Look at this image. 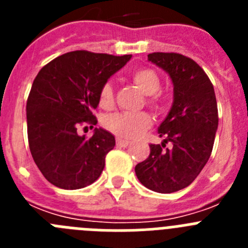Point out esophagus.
<instances>
[{"mask_svg":"<svg viewBox=\"0 0 248 248\" xmlns=\"http://www.w3.org/2000/svg\"><path fill=\"white\" fill-rule=\"evenodd\" d=\"M130 144V141L128 140H124V139H120V138H117V145L120 146V148H125Z\"/></svg>","mask_w":248,"mask_h":248,"instance_id":"34e87169","label":"esophagus"}]
</instances>
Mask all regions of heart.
I'll list each match as a JSON object with an SVG mask.
<instances>
[{
	"label": "heart",
	"instance_id": "obj_1",
	"mask_svg": "<svg viewBox=\"0 0 248 248\" xmlns=\"http://www.w3.org/2000/svg\"><path fill=\"white\" fill-rule=\"evenodd\" d=\"M131 82L143 92L146 97V104L150 108L160 109L164 104V99L159 89L161 79L155 69L150 67H140L130 73ZM99 104L102 108L108 109L114 104V91L110 83H104L99 91ZM151 117L145 111L140 113H126L119 111L107 115L103 120V125L110 133L124 139H133L150 128Z\"/></svg>",
	"mask_w": 248,
	"mask_h": 248
}]
</instances>
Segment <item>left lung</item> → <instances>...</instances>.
<instances>
[{
	"instance_id": "1",
	"label": "left lung",
	"mask_w": 248,
	"mask_h": 248,
	"mask_svg": "<svg viewBox=\"0 0 248 248\" xmlns=\"http://www.w3.org/2000/svg\"><path fill=\"white\" fill-rule=\"evenodd\" d=\"M148 59L169 73L174 103L157 130L164 141L149 145L150 154L135 174L148 189L170 194L187 187L207 163L218 125L217 102L211 80L194 59L172 52H155Z\"/></svg>"
}]
</instances>
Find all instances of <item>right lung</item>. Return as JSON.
<instances>
[{
  "mask_svg": "<svg viewBox=\"0 0 248 248\" xmlns=\"http://www.w3.org/2000/svg\"><path fill=\"white\" fill-rule=\"evenodd\" d=\"M131 54L74 50L50 61L34 78L27 99V135L34 163L57 187L82 189L102 174L115 138L104 129L79 137L78 126L97 124L99 91Z\"/></svg>",
  "mask_w": 248,
  "mask_h": 248,
  "instance_id": "1",
  "label": "right lung"
}]
</instances>
